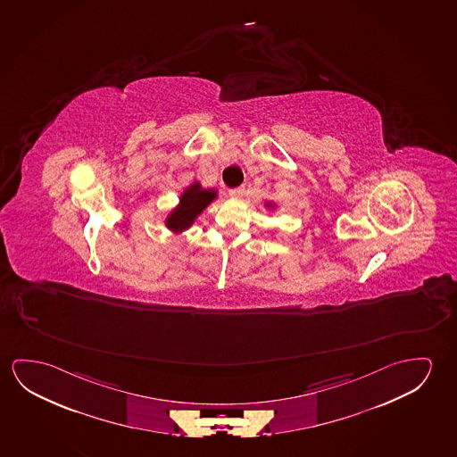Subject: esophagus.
<instances>
[{"label":"esophagus","instance_id":"esophagus-1","mask_svg":"<svg viewBox=\"0 0 457 457\" xmlns=\"http://www.w3.org/2000/svg\"><path fill=\"white\" fill-rule=\"evenodd\" d=\"M245 193V188L244 187H237V188H232L229 190V196L234 197V199H237V197L242 196Z\"/></svg>","mask_w":457,"mask_h":457}]
</instances>
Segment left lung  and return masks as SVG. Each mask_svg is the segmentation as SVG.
<instances>
[{"label":"left lung","mask_w":457,"mask_h":457,"mask_svg":"<svg viewBox=\"0 0 457 457\" xmlns=\"http://www.w3.org/2000/svg\"><path fill=\"white\" fill-rule=\"evenodd\" d=\"M270 205H272V204H270V203L267 204V207H270Z\"/></svg>","instance_id":"8db88e82"}]
</instances>
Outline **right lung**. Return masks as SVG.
I'll use <instances>...</instances> for the list:
<instances>
[{"instance_id":"obj_1","label":"right lung","mask_w":457,"mask_h":457,"mask_svg":"<svg viewBox=\"0 0 457 457\" xmlns=\"http://www.w3.org/2000/svg\"><path fill=\"white\" fill-rule=\"evenodd\" d=\"M217 197V191L204 190L201 183L195 182L180 196V203L166 218V226L176 234L187 231L195 223L204 209Z\"/></svg>"}]
</instances>
